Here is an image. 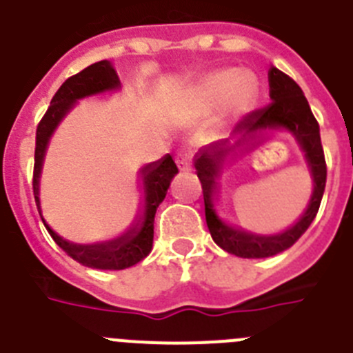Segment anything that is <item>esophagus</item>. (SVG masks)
Wrapping results in <instances>:
<instances>
[{"label":"esophagus","mask_w":353,"mask_h":353,"mask_svg":"<svg viewBox=\"0 0 353 353\" xmlns=\"http://www.w3.org/2000/svg\"><path fill=\"white\" fill-rule=\"evenodd\" d=\"M192 151L190 149H181L179 153L176 154V163L179 170H190L192 169Z\"/></svg>","instance_id":"obj_1"}]
</instances>
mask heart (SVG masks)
<instances>
[{
    "label": "heart",
    "mask_w": 353,
    "mask_h": 353,
    "mask_svg": "<svg viewBox=\"0 0 353 353\" xmlns=\"http://www.w3.org/2000/svg\"><path fill=\"white\" fill-rule=\"evenodd\" d=\"M259 85L253 75L225 68L205 75L190 93L188 105L195 114L208 112L225 101V116L239 117L255 105Z\"/></svg>",
    "instance_id": "obj_1"
}]
</instances>
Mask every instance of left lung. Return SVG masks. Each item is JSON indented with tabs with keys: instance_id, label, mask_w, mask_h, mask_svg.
Segmentation results:
<instances>
[{
	"instance_id": "1",
	"label": "left lung",
	"mask_w": 353,
	"mask_h": 353,
	"mask_svg": "<svg viewBox=\"0 0 353 353\" xmlns=\"http://www.w3.org/2000/svg\"><path fill=\"white\" fill-rule=\"evenodd\" d=\"M269 97L271 103L268 107L253 110L237 123L234 132H239L241 137L234 144H228V141H220L204 145L193 161L196 176L202 183L205 221L212 241L223 248L225 252L241 259H268L288 250L307 230L311 221L315 220L325 190L327 167L322 142H320V128L303 90L294 79L288 77L276 66H271ZM272 129L290 131L303 149L314 179V193L307 211L292 228L281 234L262 236L225 222L215 211V193L219 189V177L228 160L237 154L251 150L263 140V133Z\"/></svg>"
}]
</instances>
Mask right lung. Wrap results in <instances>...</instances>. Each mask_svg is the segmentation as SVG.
I'll return each mask as SVG.
<instances>
[{
	"label": "right lung",
	"mask_w": 353,
	"mask_h": 353,
	"mask_svg": "<svg viewBox=\"0 0 353 353\" xmlns=\"http://www.w3.org/2000/svg\"><path fill=\"white\" fill-rule=\"evenodd\" d=\"M121 88V82L117 77L112 63L103 59L94 65L88 66L77 75L66 79L50 100L46 116L37 128V148H34V170H33V193L34 202L40 216V174H42L43 158H46L47 145L54 130L58 128L63 117L74 109L75 103L85 97L105 93V91H116ZM179 172L170 154H165L161 160L148 163L142 169V190H144V200H142V212L139 214L137 223L133 225L123 236L112 241L94 244H79L72 241L63 239L58 236L46 220L42 218L43 225L49 230L50 237L56 241L59 248L68 256L77 260L79 263L91 269H103V271H121V269L132 268L151 253L153 250L154 236V214L158 205L163 202L170 181Z\"/></svg>",
	"instance_id": "1"
}]
</instances>
